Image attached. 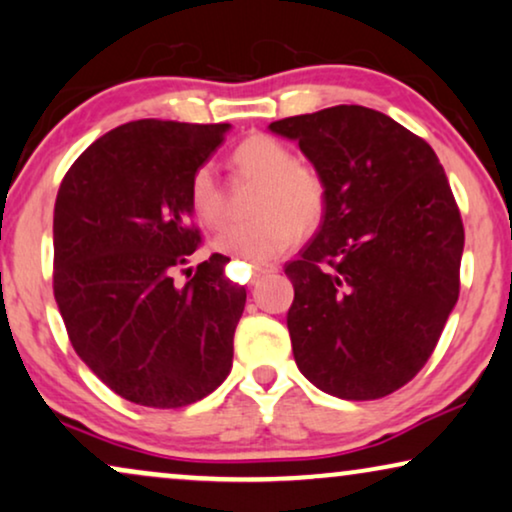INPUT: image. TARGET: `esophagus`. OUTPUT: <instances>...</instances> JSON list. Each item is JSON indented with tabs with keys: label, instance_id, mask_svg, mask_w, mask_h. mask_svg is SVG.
I'll list each match as a JSON object with an SVG mask.
<instances>
[{
	"label": "esophagus",
	"instance_id": "1",
	"mask_svg": "<svg viewBox=\"0 0 512 512\" xmlns=\"http://www.w3.org/2000/svg\"><path fill=\"white\" fill-rule=\"evenodd\" d=\"M268 272H275L272 265H261V263H251V284L256 282L261 275H268Z\"/></svg>",
	"mask_w": 512,
	"mask_h": 512
}]
</instances>
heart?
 I'll return each mask as SVG.
<instances>
[{
  "label": "heart",
  "mask_w": 512,
  "mask_h": 512,
  "mask_svg": "<svg viewBox=\"0 0 512 512\" xmlns=\"http://www.w3.org/2000/svg\"><path fill=\"white\" fill-rule=\"evenodd\" d=\"M230 165L244 179L261 181L251 214L254 221L233 226L214 240L223 254L261 263L284 254L300 233L324 221L328 188L312 165L298 163L296 151L282 139L249 135L230 153ZM188 207L205 228H221L228 219L226 188L212 165L195 167L188 181Z\"/></svg>",
  "instance_id": "heart-1"
}]
</instances>
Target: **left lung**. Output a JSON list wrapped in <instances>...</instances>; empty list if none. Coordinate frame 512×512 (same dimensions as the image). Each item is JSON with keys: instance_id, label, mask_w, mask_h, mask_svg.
Masks as SVG:
<instances>
[{"instance_id": "1", "label": "left lung", "mask_w": 512, "mask_h": 512, "mask_svg": "<svg viewBox=\"0 0 512 512\" xmlns=\"http://www.w3.org/2000/svg\"><path fill=\"white\" fill-rule=\"evenodd\" d=\"M328 188L319 233L286 263L307 380L347 401L408 384L459 298L464 223L436 151L380 111L340 104L270 123Z\"/></svg>"}]
</instances>
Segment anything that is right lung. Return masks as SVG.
Listing matches in <instances>:
<instances>
[{
    "mask_svg": "<svg viewBox=\"0 0 512 512\" xmlns=\"http://www.w3.org/2000/svg\"><path fill=\"white\" fill-rule=\"evenodd\" d=\"M228 123H125L74 160L53 212V293L83 363L125 401L184 408L233 368L247 303L212 254L184 286L174 270L200 249L188 181Z\"/></svg>",
    "mask_w": 512,
    "mask_h": 512,
    "instance_id": "right-lung-1",
    "label": "right lung"
}]
</instances>
